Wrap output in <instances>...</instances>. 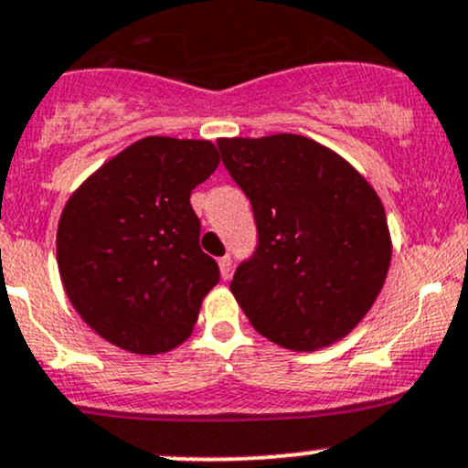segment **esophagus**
I'll return each mask as SVG.
<instances>
[{
    "label": "esophagus",
    "mask_w": 468,
    "mask_h": 468,
    "mask_svg": "<svg viewBox=\"0 0 468 468\" xmlns=\"http://www.w3.org/2000/svg\"><path fill=\"white\" fill-rule=\"evenodd\" d=\"M219 273H221V278L224 280H229V275H230V269H233V260H230V255H224V258H219Z\"/></svg>",
    "instance_id": "obj_1"
}]
</instances>
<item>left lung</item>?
<instances>
[{"instance_id": "1", "label": "left lung", "mask_w": 468, "mask_h": 468, "mask_svg": "<svg viewBox=\"0 0 468 468\" xmlns=\"http://www.w3.org/2000/svg\"><path fill=\"white\" fill-rule=\"evenodd\" d=\"M226 170L253 206L258 247L230 292L269 341L314 352L363 321L386 282V210L343 156L300 134L219 139Z\"/></svg>"}]
</instances>
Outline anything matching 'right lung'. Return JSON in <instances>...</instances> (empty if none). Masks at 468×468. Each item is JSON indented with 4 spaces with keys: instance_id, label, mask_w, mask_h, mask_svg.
<instances>
[{
    "instance_id": "1",
    "label": "right lung",
    "mask_w": 468,
    "mask_h": 468,
    "mask_svg": "<svg viewBox=\"0 0 468 468\" xmlns=\"http://www.w3.org/2000/svg\"><path fill=\"white\" fill-rule=\"evenodd\" d=\"M218 165L210 141L145 136L69 197L58 269L76 312L105 341L161 354L193 334L219 267L199 249L190 193Z\"/></svg>"
}]
</instances>
